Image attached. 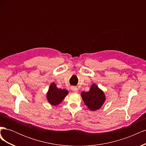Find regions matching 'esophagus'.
Wrapping results in <instances>:
<instances>
[{"label": "esophagus", "instance_id": "34e87169", "mask_svg": "<svg viewBox=\"0 0 146 146\" xmlns=\"http://www.w3.org/2000/svg\"><path fill=\"white\" fill-rule=\"evenodd\" d=\"M71 90L73 91H74V92H78V89H77V87H76V86H72L71 87Z\"/></svg>", "mask_w": 146, "mask_h": 146}]
</instances>
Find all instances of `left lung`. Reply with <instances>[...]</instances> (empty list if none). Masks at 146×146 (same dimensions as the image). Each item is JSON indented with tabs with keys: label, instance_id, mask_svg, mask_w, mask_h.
<instances>
[{
	"label": "left lung",
	"instance_id": "8db88e82",
	"mask_svg": "<svg viewBox=\"0 0 146 146\" xmlns=\"http://www.w3.org/2000/svg\"><path fill=\"white\" fill-rule=\"evenodd\" d=\"M81 96L84 103L92 111L100 109L106 99L104 92L96 84H92L89 91L82 92Z\"/></svg>",
	"mask_w": 146,
	"mask_h": 146
}]
</instances>
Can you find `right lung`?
<instances>
[{"label":"right lung","mask_w":146,"mask_h":146,"mask_svg":"<svg viewBox=\"0 0 146 146\" xmlns=\"http://www.w3.org/2000/svg\"><path fill=\"white\" fill-rule=\"evenodd\" d=\"M68 94L67 90L59 89L56 87L55 83H52L50 84L47 93V99L52 105H57L63 101Z\"/></svg>","instance_id":"right-lung-1"}]
</instances>
